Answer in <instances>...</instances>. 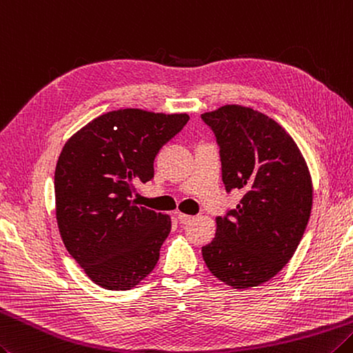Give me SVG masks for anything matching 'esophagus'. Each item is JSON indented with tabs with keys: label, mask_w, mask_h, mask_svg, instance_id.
Here are the masks:
<instances>
[{
	"label": "esophagus",
	"mask_w": 353,
	"mask_h": 353,
	"mask_svg": "<svg viewBox=\"0 0 353 353\" xmlns=\"http://www.w3.org/2000/svg\"><path fill=\"white\" fill-rule=\"evenodd\" d=\"M177 219L182 225H188L192 222V220H194V217L192 216H188V214H182V212H177Z\"/></svg>",
	"instance_id": "34e87169"
}]
</instances>
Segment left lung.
<instances>
[{
	"instance_id": "left-lung-1",
	"label": "left lung",
	"mask_w": 353,
	"mask_h": 353,
	"mask_svg": "<svg viewBox=\"0 0 353 353\" xmlns=\"http://www.w3.org/2000/svg\"><path fill=\"white\" fill-rule=\"evenodd\" d=\"M202 121L216 136L226 191L243 192L237 208L217 217L203 260L228 286H259L292 259L305 234L312 210L307 165L292 137L252 108L225 105Z\"/></svg>"
}]
</instances>
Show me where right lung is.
I'll return each instance as SVG.
<instances>
[{"instance_id": "1", "label": "right lung", "mask_w": 353, "mask_h": 353, "mask_svg": "<svg viewBox=\"0 0 353 353\" xmlns=\"http://www.w3.org/2000/svg\"><path fill=\"white\" fill-rule=\"evenodd\" d=\"M188 121L116 110L62 148L54 171L58 228L68 254L101 288L127 291L154 269L171 220L133 197L137 185L153 181L157 153Z\"/></svg>"}]
</instances>
